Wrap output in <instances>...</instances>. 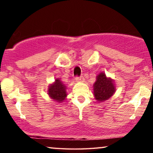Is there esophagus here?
<instances>
[{"mask_svg": "<svg viewBox=\"0 0 153 153\" xmlns=\"http://www.w3.org/2000/svg\"><path fill=\"white\" fill-rule=\"evenodd\" d=\"M75 80L78 82H82L84 81V78L82 76H76L75 77Z\"/></svg>", "mask_w": 153, "mask_h": 153, "instance_id": "obj_1", "label": "esophagus"}]
</instances>
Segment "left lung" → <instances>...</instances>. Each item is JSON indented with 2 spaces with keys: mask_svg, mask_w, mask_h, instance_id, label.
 I'll return each mask as SVG.
<instances>
[{
  "mask_svg": "<svg viewBox=\"0 0 153 153\" xmlns=\"http://www.w3.org/2000/svg\"><path fill=\"white\" fill-rule=\"evenodd\" d=\"M94 86L95 98L99 101H103L109 99L115 91L112 80L106 78L103 73H101L98 75Z\"/></svg>",
  "mask_w": 153,
  "mask_h": 153,
  "instance_id": "1",
  "label": "left lung"
}]
</instances>
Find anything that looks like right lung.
<instances>
[{"label":"right lung","mask_w":153,"mask_h":153,"mask_svg":"<svg viewBox=\"0 0 153 153\" xmlns=\"http://www.w3.org/2000/svg\"><path fill=\"white\" fill-rule=\"evenodd\" d=\"M65 89L64 84H62V82L59 79H56L54 83L51 85L49 88L48 94L54 101L62 102L67 96Z\"/></svg>","instance_id":"right-lung-1"}]
</instances>
